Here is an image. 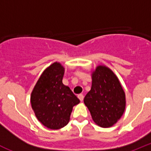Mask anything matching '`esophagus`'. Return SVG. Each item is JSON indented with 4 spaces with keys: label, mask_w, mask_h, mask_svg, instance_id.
<instances>
[{
    "label": "esophagus",
    "mask_w": 151,
    "mask_h": 151,
    "mask_svg": "<svg viewBox=\"0 0 151 151\" xmlns=\"http://www.w3.org/2000/svg\"><path fill=\"white\" fill-rule=\"evenodd\" d=\"M78 99L80 100V101H81V102H82V101H83V99H84V96H83V94H78Z\"/></svg>",
    "instance_id": "1"
}]
</instances>
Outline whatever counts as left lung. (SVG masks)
Wrapping results in <instances>:
<instances>
[{
	"instance_id": "left-lung-1",
	"label": "left lung",
	"mask_w": 151,
	"mask_h": 151,
	"mask_svg": "<svg viewBox=\"0 0 151 151\" xmlns=\"http://www.w3.org/2000/svg\"><path fill=\"white\" fill-rule=\"evenodd\" d=\"M91 78V88L85 95L84 103L97 125L111 127L125 112V91L118 77L104 65L96 67Z\"/></svg>"
}]
</instances>
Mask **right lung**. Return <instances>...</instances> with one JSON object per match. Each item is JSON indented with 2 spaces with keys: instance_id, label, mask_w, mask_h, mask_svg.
<instances>
[{
  "instance_id": "add662e5",
  "label": "right lung",
  "mask_w": 151,
  "mask_h": 151,
  "mask_svg": "<svg viewBox=\"0 0 151 151\" xmlns=\"http://www.w3.org/2000/svg\"><path fill=\"white\" fill-rule=\"evenodd\" d=\"M65 69L54 62L44 70L31 94L30 101L35 116L45 127L56 130L66 126L78 97L63 84Z\"/></svg>"
}]
</instances>
